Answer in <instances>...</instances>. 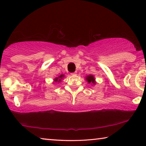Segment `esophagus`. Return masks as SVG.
<instances>
[{
    "mask_svg": "<svg viewBox=\"0 0 146 146\" xmlns=\"http://www.w3.org/2000/svg\"><path fill=\"white\" fill-rule=\"evenodd\" d=\"M76 71H75V72H74V73H71V75H76Z\"/></svg>",
    "mask_w": 146,
    "mask_h": 146,
    "instance_id": "esophagus-1",
    "label": "esophagus"
}]
</instances>
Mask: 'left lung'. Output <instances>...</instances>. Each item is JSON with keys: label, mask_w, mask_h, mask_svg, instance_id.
<instances>
[{"label": "left lung", "mask_w": 146, "mask_h": 146, "mask_svg": "<svg viewBox=\"0 0 146 146\" xmlns=\"http://www.w3.org/2000/svg\"><path fill=\"white\" fill-rule=\"evenodd\" d=\"M86 80L88 81L89 83H93V84H95V78H94V76L93 75H89L86 77Z\"/></svg>", "instance_id": "left-lung-1"}]
</instances>
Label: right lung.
<instances>
[{
	"instance_id": "1",
	"label": "right lung",
	"mask_w": 146,
	"mask_h": 146,
	"mask_svg": "<svg viewBox=\"0 0 146 146\" xmlns=\"http://www.w3.org/2000/svg\"><path fill=\"white\" fill-rule=\"evenodd\" d=\"M62 77H64V75H61L60 76H59L58 77L56 78L55 79V82H60V81H61V79L62 78Z\"/></svg>"
}]
</instances>
